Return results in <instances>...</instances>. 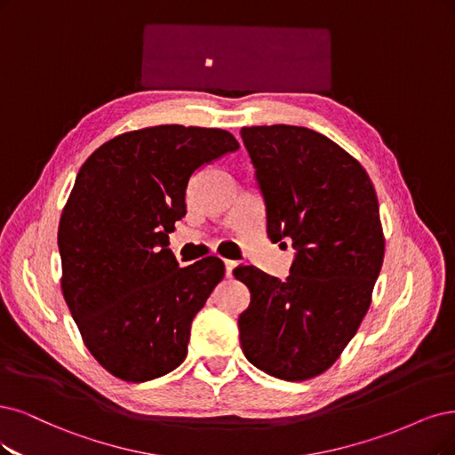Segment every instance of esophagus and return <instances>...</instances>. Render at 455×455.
<instances>
[{"label":"esophagus","mask_w":455,"mask_h":455,"mask_svg":"<svg viewBox=\"0 0 455 455\" xmlns=\"http://www.w3.org/2000/svg\"><path fill=\"white\" fill-rule=\"evenodd\" d=\"M238 266V262L236 260H225V274H227V277H230L232 275V272H234V267Z\"/></svg>","instance_id":"esophagus-1"}]
</instances>
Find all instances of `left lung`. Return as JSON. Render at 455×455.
Wrapping results in <instances>:
<instances>
[{
	"label": "left lung",
	"mask_w": 455,
	"mask_h": 455,
	"mask_svg": "<svg viewBox=\"0 0 455 455\" xmlns=\"http://www.w3.org/2000/svg\"><path fill=\"white\" fill-rule=\"evenodd\" d=\"M240 134L267 238L296 249L284 281L255 266L234 270L251 292L238 318L242 350L267 375L307 380L339 358L371 306L384 259L377 193L363 166L321 132L259 125Z\"/></svg>",
	"instance_id": "obj_1"
}]
</instances>
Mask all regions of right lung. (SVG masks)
Listing matches in <instances>:
<instances>
[{
    "instance_id": "1",
    "label": "right lung",
    "mask_w": 455,
    "mask_h": 455,
    "mask_svg": "<svg viewBox=\"0 0 455 455\" xmlns=\"http://www.w3.org/2000/svg\"><path fill=\"white\" fill-rule=\"evenodd\" d=\"M238 148L223 129L157 125L120 134L82 164L58 228L61 291L84 345L114 377L146 382L188 356L193 318L225 264L180 267L168 234L188 212L191 176Z\"/></svg>"
}]
</instances>
